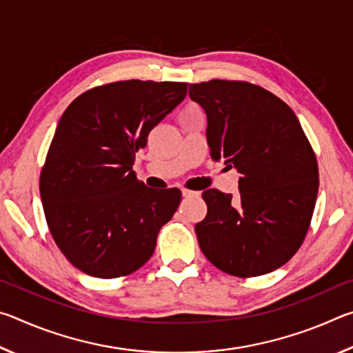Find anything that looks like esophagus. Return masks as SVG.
Returning a JSON list of instances; mask_svg holds the SVG:
<instances>
[{
    "label": "esophagus",
    "mask_w": 353,
    "mask_h": 353,
    "mask_svg": "<svg viewBox=\"0 0 353 353\" xmlns=\"http://www.w3.org/2000/svg\"><path fill=\"white\" fill-rule=\"evenodd\" d=\"M182 196L183 198H198L199 191H193V190H182Z\"/></svg>",
    "instance_id": "esophagus-1"
}]
</instances>
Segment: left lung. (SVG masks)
Segmentation results:
<instances>
[{
	"mask_svg": "<svg viewBox=\"0 0 353 353\" xmlns=\"http://www.w3.org/2000/svg\"><path fill=\"white\" fill-rule=\"evenodd\" d=\"M188 94L207 113L212 157L240 172L238 201L214 188L202 193L201 250L236 277L276 271L301 248L318 198V162L301 123L288 104L249 82L190 83Z\"/></svg>",
	"mask_w": 353,
	"mask_h": 353,
	"instance_id": "1",
	"label": "left lung"
}]
</instances>
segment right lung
I'll use <instances>...</instances> for the list:
<instances>
[{"label":"right lung","instance_id":"obj_1","mask_svg":"<svg viewBox=\"0 0 353 353\" xmlns=\"http://www.w3.org/2000/svg\"><path fill=\"white\" fill-rule=\"evenodd\" d=\"M185 97V82H113L82 93L59 119L40 174L41 204L59 249L87 276H128L154 254L182 193L146 187L132 165Z\"/></svg>","mask_w":353,"mask_h":353}]
</instances>
